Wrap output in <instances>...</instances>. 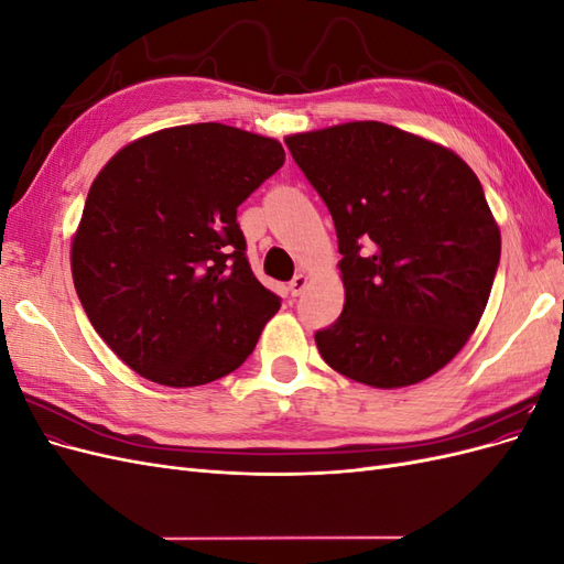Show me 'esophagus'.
<instances>
[{
	"mask_svg": "<svg viewBox=\"0 0 564 564\" xmlns=\"http://www.w3.org/2000/svg\"><path fill=\"white\" fill-rule=\"evenodd\" d=\"M305 286H308V275H305V272H299V275L289 282V294L299 296Z\"/></svg>",
	"mask_w": 564,
	"mask_h": 564,
	"instance_id": "1",
	"label": "esophagus"
}]
</instances>
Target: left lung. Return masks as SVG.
Returning a JSON list of instances; mask_svg holds the SVG:
<instances>
[{"label": "left lung", "instance_id": "obj_1", "mask_svg": "<svg viewBox=\"0 0 564 564\" xmlns=\"http://www.w3.org/2000/svg\"><path fill=\"white\" fill-rule=\"evenodd\" d=\"M327 204L346 303L315 334L322 360L373 388L433 377L480 322L501 232L456 152L383 122L284 141Z\"/></svg>", "mask_w": 564, "mask_h": 564}]
</instances>
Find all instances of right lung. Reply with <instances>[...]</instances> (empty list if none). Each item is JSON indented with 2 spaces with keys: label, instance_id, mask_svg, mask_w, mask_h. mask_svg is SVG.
<instances>
[{
  "label": "right lung",
  "instance_id": "obj_1",
  "mask_svg": "<svg viewBox=\"0 0 564 564\" xmlns=\"http://www.w3.org/2000/svg\"><path fill=\"white\" fill-rule=\"evenodd\" d=\"M282 164L275 139L204 122L143 135L100 169L73 280L98 336L143 379L226 377L280 311L251 272L237 207Z\"/></svg>",
  "mask_w": 564,
  "mask_h": 564
}]
</instances>
